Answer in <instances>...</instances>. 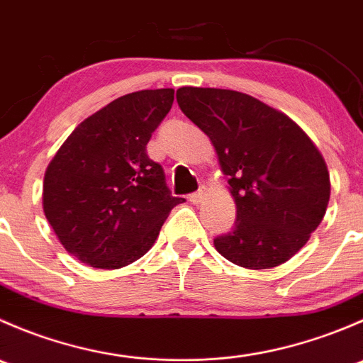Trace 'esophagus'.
Here are the masks:
<instances>
[{
  "mask_svg": "<svg viewBox=\"0 0 363 363\" xmlns=\"http://www.w3.org/2000/svg\"><path fill=\"white\" fill-rule=\"evenodd\" d=\"M188 199H189V202L195 203V205L202 203V202H203V199H205V188L199 189V191H196V193H191V195H189Z\"/></svg>",
  "mask_w": 363,
  "mask_h": 363,
  "instance_id": "esophagus-1",
  "label": "esophagus"
}]
</instances>
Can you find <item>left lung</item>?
Listing matches in <instances>:
<instances>
[{
	"mask_svg": "<svg viewBox=\"0 0 363 363\" xmlns=\"http://www.w3.org/2000/svg\"><path fill=\"white\" fill-rule=\"evenodd\" d=\"M177 104L214 144L235 199V225L216 237V250L252 270L288 262L318 228L330 199L316 145L290 117L239 91L181 87Z\"/></svg>",
	"mask_w": 363,
	"mask_h": 363,
	"instance_id": "left-lung-1",
	"label": "left lung"
}]
</instances>
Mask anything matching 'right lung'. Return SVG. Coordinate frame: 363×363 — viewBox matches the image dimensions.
Returning <instances> with one entry per match:
<instances>
[{"label": "right lung", "instance_id": "1", "mask_svg": "<svg viewBox=\"0 0 363 363\" xmlns=\"http://www.w3.org/2000/svg\"><path fill=\"white\" fill-rule=\"evenodd\" d=\"M174 89L124 94L79 124L49 163L43 212L69 255L121 269L155 244L184 199L172 196L147 142L170 112Z\"/></svg>", "mask_w": 363, "mask_h": 363}]
</instances>
